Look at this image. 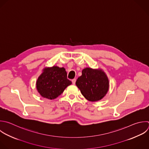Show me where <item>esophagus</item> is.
Instances as JSON below:
<instances>
[{"instance_id":"esophagus-1","label":"esophagus","mask_w":149,"mask_h":149,"mask_svg":"<svg viewBox=\"0 0 149 149\" xmlns=\"http://www.w3.org/2000/svg\"><path fill=\"white\" fill-rule=\"evenodd\" d=\"M76 79H72V82L73 84H75V83H76Z\"/></svg>"}]
</instances>
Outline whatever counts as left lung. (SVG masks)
Returning a JSON list of instances; mask_svg holds the SVG:
<instances>
[{
    "label": "left lung",
    "mask_w": 149,
    "mask_h": 149,
    "mask_svg": "<svg viewBox=\"0 0 149 149\" xmlns=\"http://www.w3.org/2000/svg\"><path fill=\"white\" fill-rule=\"evenodd\" d=\"M82 95L90 101L102 99L109 90V83L106 73L101 69L86 68L76 81Z\"/></svg>",
    "instance_id": "1"
}]
</instances>
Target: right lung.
<instances>
[{"label": "right lung", "instance_id": "add662e5", "mask_svg": "<svg viewBox=\"0 0 149 149\" xmlns=\"http://www.w3.org/2000/svg\"><path fill=\"white\" fill-rule=\"evenodd\" d=\"M71 84L72 81L67 79L65 69L53 66L42 70L36 81V87L42 97L52 100L59 96Z\"/></svg>", "mask_w": 149, "mask_h": 149}]
</instances>
